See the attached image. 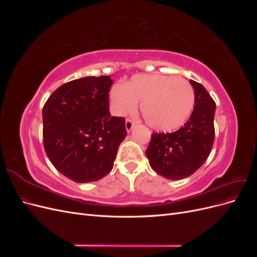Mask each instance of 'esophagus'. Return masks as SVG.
<instances>
[{
	"label": "esophagus",
	"instance_id": "34e87169",
	"mask_svg": "<svg viewBox=\"0 0 257 257\" xmlns=\"http://www.w3.org/2000/svg\"><path fill=\"white\" fill-rule=\"evenodd\" d=\"M134 125H135V123L133 122V120L126 119V121H125V127H126V131H127V132H131L132 128L134 127Z\"/></svg>",
	"mask_w": 257,
	"mask_h": 257
}]
</instances>
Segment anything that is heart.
<instances>
[{
    "instance_id": "1",
    "label": "heart",
    "mask_w": 257,
    "mask_h": 257,
    "mask_svg": "<svg viewBox=\"0 0 257 257\" xmlns=\"http://www.w3.org/2000/svg\"><path fill=\"white\" fill-rule=\"evenodd\" d=\"M113 111L124 115L134 111L142 102L143 118L161 132L175 131L188 121L195 105L191 83L180 77L168 75H136L124 84L110 89Z\"/></svg>"
}]
</instances>
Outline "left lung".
Instances as JSON below:
<instances>
[{
  "mask_svg": "<svg viewBox=\"0 0 257 257\" xmlns=\"http://www.w3.org/2000/svg\"><path fill=\"white\" fill-rule=\"evenodd\" d=\"M190 83L195 93L190 119L174 133H153L146 150L155 173L170 180L195 173L209 157L214 142V100L203 84L194 80Z\"/></svg>",
  "mask_w": 257,
  "mask_h": 257,
  "instance_id": "obj_1",
  "label": "left lung"
}]
</instances>
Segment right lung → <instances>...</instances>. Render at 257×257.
Masks as SVG:
<instances>
[{"label":"right lung","instance_id":"1","mask_svg":"<svg viewBox=\"0 0 257 257\" xmlns=\"http://www.w3.org/2000/svg\"><path fill=\"white\" fill-rule=\"evenodd\" d=\"M109 76L62 84L43 108L44 148L52 165L71 180L97 181L111 172L125 119L111 116Z\"/></svg>","mask_w":257,"mask_h":257}]
</instances>
